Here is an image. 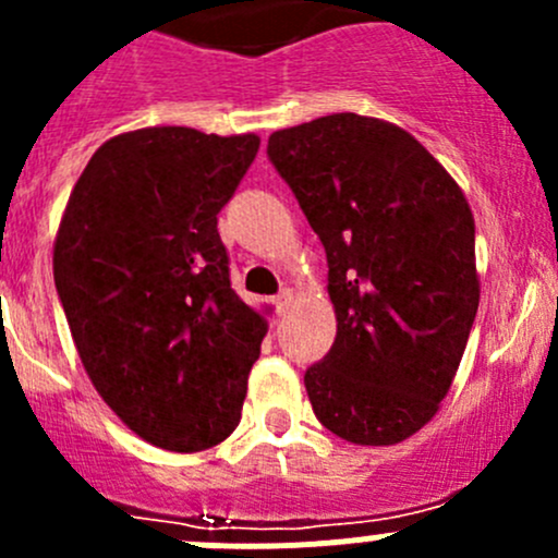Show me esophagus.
<instances>
[{
	"instance_id": "1",
	"label": "esophagus",
	"mask_w": 558,
	"mask_h": 558,
	"mask_svg": "<svg viewBox=\"0 0 558 558\" xmlns=\"http://www.w3.org/2000/svg\"><path fill=\"white\" fill-rule=\"evenodd\" d=\"M291 300H294V294H291L289 289H283V291H280V294L275 296V300H272V305H275V313H278V315H286V313H289V307H291Z\"/></svg>"
}]
</instances>
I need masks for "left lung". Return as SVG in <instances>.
<instances>
[{
    "mask_svg": "<svg viewBox=\"0 0 558 558\" xmlns=\"http://www.w3.org/2000/svg\"><path fill=\"white\" fill-rule=\"evenodd\" d=\"M329 264L337 337L307 367L313 413L356 446L408 440L437 413L481 300L475 221L404 129L335 112L269 137Z\"/></svg>",
    "mask_w": 558,
    "mask_h": 558,
    "instance_id": "left-lung-1",
    "label": "left lung"
}]
</instances>
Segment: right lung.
<instances>
[{
    "mask_svg": "<svg viewBox=\"0 0 558 558\" xmlns=\"http://www.w3.org/2000/svg\"><path fill=\"white\" fill-rule=\"evenodd\" d=\"M256 154V134H118L77 178L56 234V291L88 378L165 451H205L240 424L267 320L234 294L218 213Z\"/></svg>",
    "mask_w": 558,
    "mask_h": 558,
    "instance_id": "add662e5",
    "label": "right lung"
}]
</instances>
